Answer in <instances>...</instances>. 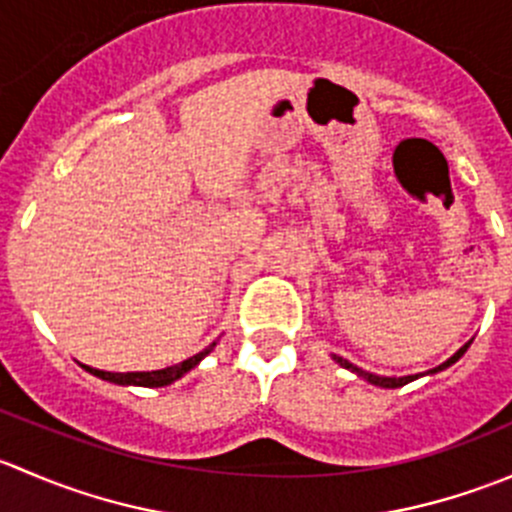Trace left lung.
Instances as JSON below:
<instances>
[{
  "label": "left lung",
  "instance_id": "obj_1",
  "mask_svg": "<svg viewBox=\"0 0 512 512\" xmlns=\"http://www.w3.org/2000/svg\"><path fill=\"white\" fill-rule=\"evenodd\" d=\"M468 347H471V344H466V347H461V349H458V352L453 354L451 359L446 361V364L436 366V369H431V371H441V369H446V366H451L453 361H458V359H461L463 352H466ZM334 359H337V364H342L344 369H352V371H356V374H359V376H364L366 381H371V384H376V386H384V389H399V386H404V384H409V381L418 379V376H401V379H391V376H376V374H366V371L356 369V366L349 364V361H347V359H342V356H334Z\"/></svg>",
  "mask_w": 512,
  "mask_h": 512
}]
</instances>
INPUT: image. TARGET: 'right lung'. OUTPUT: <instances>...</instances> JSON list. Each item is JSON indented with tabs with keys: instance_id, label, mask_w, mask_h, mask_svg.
Instances as JSON below:
<instances>
[{
	"instance_id": "1",
	"label": "right lung",
	"mask_w": 512,
	"mask_h": 512,
	"mask_svg": "<svg viewBox=\"0 0 512 512\" xmlns=\"http://www.w3.org/2000/svg\"><path fill=\"white\" fill-rule=\"evenodd\" d=\"M213 347H215V342L210 344L208 349H203L200 354L190 356V359L180 361V364L168 366V369H158V371H128V374H111V371H98V369H91V366H84V364H81V366H84L89 374H94L103 381H113V384H123V386H126V384H133V386H168V384H173L175 379H180L183 374H188V371L193 369V366L198 364V361L203 359V356L208 354Z\"/></svg>"
}]
</instances>
